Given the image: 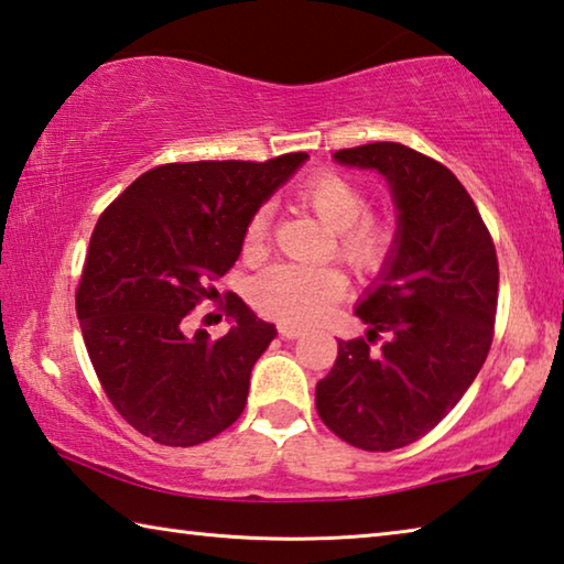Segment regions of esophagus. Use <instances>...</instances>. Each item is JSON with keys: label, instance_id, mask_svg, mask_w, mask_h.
Masks as SVG:
<instances>
[{"label": "esophagus", "instance_id": "1", "mask_svg": "<svg viewBox=\"0 0 564 564\" xmlns=\"http://www.w3.org/2000/svg\"><path fill=\"white\" fill-rule=\"evenodd\" d=\"M276 329H280V337H284V339H297L304 335V329L294 327V325H280Z\"/></svg>", "mask_w": 564, "mask_h": 564}]
</instances>
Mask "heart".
<instances>
[{
    "label": "heart",
    "mask_w": 564,
    "mask_h": 564,
    "mask_svg": "<svg viewBox=\"0 0 564 564\" xmlns=\"http://www.w3.org/2000/svg\"><path fill=\"white\" fill-rule=\"evenodd\" d=\"M294 202L315 212L332 229L339 260L359 274H375L387 264L394 247V221L367 212L362 184L335 170H319L294 189ZM270 232V209L260 207L249 219L245 242L260 249ZM347 290L345 274L329 264H276L252 282V302L267 317L284 325H315L325 319Z\"/></svg>",
    "instance_id": "b5f03b06"
}]
</instances>
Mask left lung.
I'll list each match as a JSON object with an SVG mask.
<instances>
[{"instance_id":"1","label":"left lung","mask_w":564,"mask_h":564,"mask_svg":"<svg viewBox=\"0 0 564 564\" xmlns=\"http://www.w3.org/2000/svg\"><path fill=\"white\" fill-rule=\"evenodd\" d=\"M335 160L384 174L400 229L380 284L355 310L367 337L339 339L315 404L347 445L390 452L445 420L482 369L500 267L490 229L445 164L397 142L349 147ZM380 334L388 339L372 350Z\"/></svg>"}]
</instances>
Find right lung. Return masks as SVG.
<instances>
[{
  "label": "right lung",
  "instance_id": "add662e5",
  "mask_svg": "<svg viewBox=\"0 0 564 564\" xmlns=\"http://www.w3.org/2000/svg\"><path fill=\"white\" fill-rule=\"evenodd\" d=\"M304 160L292 152L160 164L101 212L74 297L77 317L101 390L144 437L195 447L242 414L274 325L229 294L227 335L184 327L199 302L217 297L212 282L235 267L254 212Z\"/></svg>",
  "mask_w": 564,
  "mask_h": 564
}]
</instances>
